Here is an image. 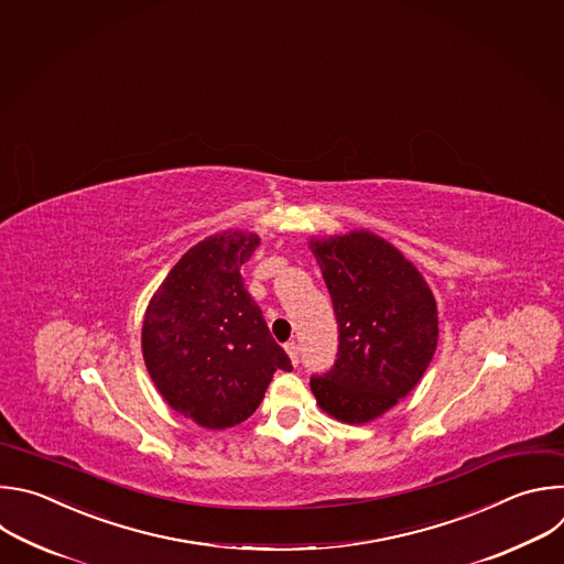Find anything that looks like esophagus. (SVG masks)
<instances>
[{
    "label": "esophagus",
    "instance_id": "34e87169",
    "mask_svg": "<svg viewBox=\"0 0 564 564\" xmlns=\"http://www.w3.org/2000/svg\"><path fill=\"white\" fill-rule=\"evenodd\" d=\"M286 354H289V358H291V362L297 367L300 365V345L297 343H286Z\"/></svg>",
    "mask_w": 564,
    "mask_h": 564
}]
</instances>
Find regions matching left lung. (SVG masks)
<instances>
[{
	"label": "left lung",
	"instance_id": "obj_1",
	"mask_svg": "<svg viewBox=\"0 0 564 564\" xmlns=\"http://www.w3.org/2000/svg\"><path fill=\"white\" fill-rule=\"evenodd\" d=\"M337 322L335 362L311 376L317 404L365 424L404 398L437 345V308L417 269L367 231L311 240Z\"/></svg>",
	"mask_w": 564,
	"mask_h": 564
}]
</instances>
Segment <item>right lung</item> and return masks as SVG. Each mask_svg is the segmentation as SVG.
<instances>
[{
  "label": "right lung",
  "instance_id": "add662e5",
  "mask_svg": "<svg viewBox=\"0 0 564 564\" xmlns=\"http://www.w3.org/2000/svg\"><path fill=\"white\" fill-rule=\"evenodd\" d=\"M260 247L256 234L213 236L171 269L142 326L147 369L162 398L206 429L245 422L291 358L273 340L242 264Z\"/></svg>",
  "mask_w": 564,
  "mask_h": 564
}]
</instances>
